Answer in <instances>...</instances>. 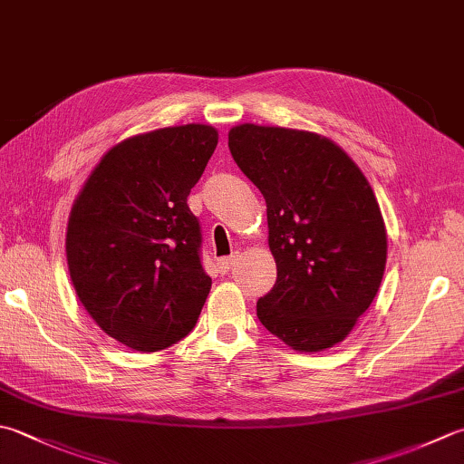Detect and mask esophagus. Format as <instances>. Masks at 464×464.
<instances>
[{"instance_id":"34e87169","label":"esophagus","mask_w":464,"mask_h":464,"mask_svg":"<svg viewBox=\"0 0 464 464\" xmlns=\"http://www.w3.org/2000/svg\"><path fill=\"white\" fill-rule=\"evenodd\" d=\"M233 263H235V256L221 257V259H217V267H219L221 274H227V271L233 267Z\"/></svg>"}]
</instances>
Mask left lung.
<instances>
[{
	"instance_id": "left-lung-1",
	"label": "left lung",
	"mask_w": 464,
	"mask_h": 464,
	"mask_svg": "<svg viewBox=\"0 0 464 464\" xmlns=\"http://www.w3.org/2000/svg\"><path fill=\"white\" fill-rule=\"evenodd\" d=\"M229 150L267 203L277 279L257 302L259 322L297 352L335 346L382 284L388 241L374 190L315 132L239 124Z\"/></svg>"
}]
</instances>
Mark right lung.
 Segmentation results:
<instances>
[{
  "label": "right lung",
  "instance_id": "add662e5",
  "mask_svg": "<svg viewBox=\"0 0 464 464\" xmlns=\"http://www.w3.org/2000/svg\"><path fill=\"white\" fill-rule=\"evenodd\" d=\"M217 142L208 124L130 136L104 154L72 207L66 257L76 295L132 350L183 340L211 292L187 197Z\"/></svg>",
  "mask_w": 464,
  "mask_h": 464
}]
</instances>
